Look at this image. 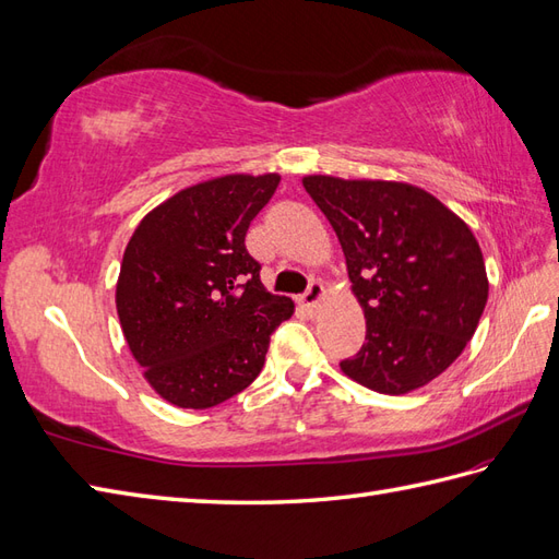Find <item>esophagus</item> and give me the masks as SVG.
<instances>
[{"instance_id":"esophagus-1","label":"esophagus","mask_w":559,"mask_h":559,"mask_svg":"<svg viewBox=\"0 0 559 559\" xmlns=\"http://www.w3.org/2000/svg\"><path fill=\"white\" fill-rule=\"evenodd\" d=\"M322 294H324L322 282H318V280H310L308 289L301 294V298H298V301H301V306H304V308L312 310V308L318 306V301H320V298H322Z\"/></svg>"}]
</instances>
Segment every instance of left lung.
<instances>
[{
  "mask_svg": "<svg viewBox=\"0 0 559 559\" xmlns=\"http://www.w3.org/2000/svg\"><path fill=\"white\" fill-rule=\"evenodd\" d=\"M304 187L342 241L367 334L342 370L399 396L451 367L488 298L472 229L425 189L310 175Z\"/></svg>",
  "mask_w": 559,
  "mask_h": 559,
  "instance_id": "obj_1",
  "label": "left lung"
}]
</instances>
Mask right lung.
Returning a JSON list of instances; mask_svg holds the SVG:
<instances>
[{"mask_svg": "<svg viewBox=\"0 0 559 559\" xmlns=\"http://www.w3.org/2000/svg\"><path fill=\"white\" fill-rule=\"evenodd\" d=\"M280 175H225L148 213L122 255L116 306L146 382L177 407H213L261 374L270 336L292 318L265 292L247 229Z\"/></svg>", "mask_w": 559, "mask_h": 559, "instance_id": "right-lung-1", "label": "right lung"}]
</instances>
